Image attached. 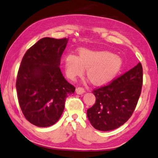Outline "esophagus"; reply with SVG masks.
<instances>
[{
	"mask_svg": "<svg viewBox=\"0 0 158 158\" xmlns=\"http://www.w3.org/2000/svg\"><path fill=\"white\" fill-rule=\"evenodd\" d=\"M76 93L79 95H81L85 93V90L83 87H77L76 89Z\"/></svg>",
	"mask_w": 158,
	"mask_h": 158,
	"instance_id": "34e87169",
	"label": "esophagus"
}]
</instances>
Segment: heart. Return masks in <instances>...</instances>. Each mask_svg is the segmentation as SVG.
<instances>
[{
    "mask_svg": "<svg viewBox=\"0 0 158 158\" xmlns=\"http://www.w3.org/2000/svg\"><path fill=\"white\" fill-rule=\"evenodd\" d=\"M123 62L119 57L108 51H94L81 49L79 58L69 55L64 59L67 77L74 79L86 70V77L96 85L103 84L110 81L121 70Z\"/></svg>",
    "mask_w": 158,
    "mask_h": 158,
    "instance_id": "b5f03b06",
    "label": "heart"
}]
</instances>
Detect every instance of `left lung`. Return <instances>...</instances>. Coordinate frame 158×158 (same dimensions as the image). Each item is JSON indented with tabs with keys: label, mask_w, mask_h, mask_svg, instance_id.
<instances>
[{
	"label": "left lung",
	"mask_w": 158,
	"mask_h": 158,
	"mask_svg": "<svg viewBox=\"0 0 158 158\" xmlns=\"http://www.w3.org/2000/svg\"><path fill=\"white\" fill-rule=\"evenodd\" d=\"M143 67L141 62L111 81L94 89L96 102L87 110L93 127L99 131L119 128L131 117L141 93Z\"/></svg>",
	"instance_id": "obj_1"
}]
</instances>
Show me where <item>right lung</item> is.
<instances>
[{
    "label": "right lung",
    "mask_w": 158,
    "mask_h": 158,
    "mask_svg": "<svg viewBox=\"0 0 158 158\" xmlns=\"http://www.w3.org/2000/svg\"><path fill=\"white\" fill-rule=\"evenodd\" d=\"M67 41L45 37L27 50L22 60L16 81L18 102L25 118L36 127L56 123L67 97L75 91L59 67Z\"/></svg>",
    "instance_id": "right-lung-1"
}]
</instances>
